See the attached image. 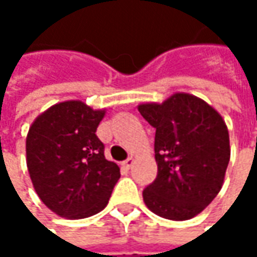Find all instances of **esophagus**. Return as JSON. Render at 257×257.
Masks as SVG:
<instances>
[{"mask_svg":"<svg viewBox=\"0 0 257 257\" xmlns=\"http://www.w3.org/2000/svg\"><path fill=\"white\" fill-rule=\"evenodd\" d=\"M133 164H134V159L133 157H128L127 160H124L123 162V167H125V169H130Z\"/></svg>","mask_w":257,"mask_h":257,"instance_id":"1","label":"esophagus"}]
</instances>
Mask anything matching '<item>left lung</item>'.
Here are the masks:
<instances>
[{"instance_id":"left-lung-1","label":"left lung","mask_w":257,"mask_h":257,"mask_svg":"<svg viewBox=\"0 0 257 257\" xmlns=\"http://www.w3.org/2000/svg\"><path fill=\"white\" fill-rule=\"evenodd\" d=\"M139 111L156 128L157 177L143 190L146 206L170 220H189L220 192L230 160L222 115L203 100L177 93Z\"/></svg>"}]
</instances>
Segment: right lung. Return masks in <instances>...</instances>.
<instances>
[{
  "label": "right lung",
  "instance_id": "add662e5",
  "mask_svg": "<svg viewBox=\"0 0 257 257\" xmlns=\"http://www.w3.org/2000/svg\"><path fill=\"white\" fill-rule=\"evenodd\" d=\"M103 110L81 101L50 107L27 136V167L38 197L67 219H84L107 206L120 169L97 137Z\"/></svg>",
  "mask_w": 257,
  "mask_h": 257
}]
</instances>
